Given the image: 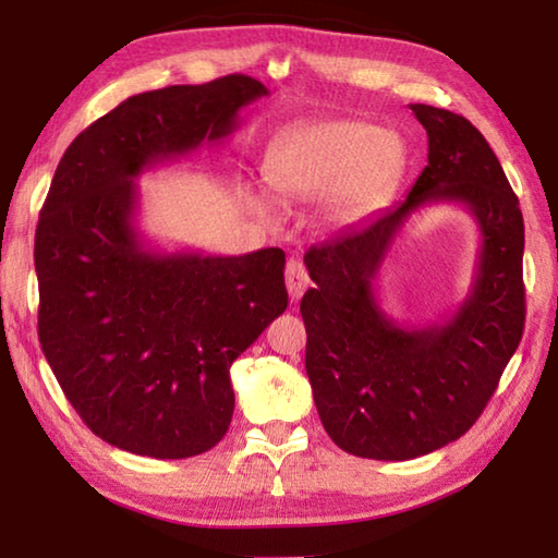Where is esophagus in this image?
Listing matches in <instances>:
<instances>
[{
	"mask_svg": "<svg viewBox=\"0 0 558 558\" xmlns=\"http://www.w3.org/2000/svg\"><path fill=\"white\" fill-rule=\"evenodd\" d=\"M286 286H288V292H290L292 300H300L302 292L307 290L310 276H307L305 266H302V260H295V258L288 260V266H286Z\"/></svg>",
	"mask_w": 558,
	"mask_h": 558,
	"instance_id": "obj_1",
	"label": "esophagus"
}]
</instances>
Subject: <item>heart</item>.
<instances>
[{
  "label": "heart",
  "mask_w": 558,
  "mask_h": 558,
  "mask_svg": "<svg viewBox=\"0 0 558 558\" xmlns=\"http://www.w3.org/2000/svg\"><path fill=\"white\" fill-rule=\"evenodd\" d=\"M405 169V145L364 120H327L282 135L266 159L268 184L292 202L329 196V216L354 221L376 209Z\"/></svg>",
  "instance_id": "b5f03b06"
}]
</instances>
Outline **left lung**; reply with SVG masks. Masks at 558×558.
<instances>
[{
    "mask_svg": "<svg viewBox=\"0 0 558 558\" xmlns=\"http://www.w3.org/2000/svg\"><path fill=\"white\" fill-rule=\"evenodd\" d=\"M426 128L428 165L405 202L313 245L315 288L300 313L305 369L319 421L356 458L411 460L458 440L485 411L524 332V219L502 165L470 120L411 106ZM462 203L481 229L471 295L446 324L399 328L373 278L402 221L426 203Z\"/></svg>",
    "mask_w": 558,
    "mask_h": 558,
    "instance_id": "8db88e82",
    "label": "left lung"
}]
</instances>
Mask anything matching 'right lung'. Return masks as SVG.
I'll return each instance as SVG.
<instances>
[{"mask_svg":"<svg viewBox=\"0 0 558 558\" xmlns=\"http://www.w3.org/2000/svg\"><path fill=\"white\" fill-rule=\"evenodd\" d=\"M268 96L251 75L122 100L65 149L39 214V342L83 423L135 456L182 460L229 430V369L286 313V253L145 248L135 226L145 169L231 135Z\"/></svg>","mask_w":558,"mask_h":558,"instance_id":"1","label":"right lung"}]
</instances>
